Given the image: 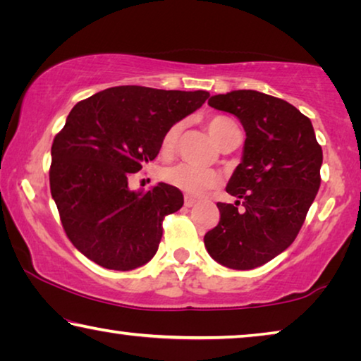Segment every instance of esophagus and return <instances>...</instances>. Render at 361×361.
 I'll return each mask as SVG.
<instances>
[{
	"instance_id": "esophagus-1",
	"label": "esophagus",
	"mask_w": 361,
	"mask_h": 361,
	"mask_svg": "<svg viewBox=\"0 0 361 361\" xmlns=\"http://www.w3.org/2000/svg\"><path fill=\"white\" fill-rule=\"evenodd\" d=\"M195 202H197V200L191 197V195H186V197H185V207H192Z\"/></svg>"
}]
</instances>
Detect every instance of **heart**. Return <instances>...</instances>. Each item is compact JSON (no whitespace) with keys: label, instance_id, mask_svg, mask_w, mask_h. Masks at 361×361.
Here are the masks:
<instances>
[{"label":"heart","instance_id":"b5f03b06","mask_svg":"<svg viewBox=\"0 0 361 361\" xmlns=\"http://www.w3.org/2000/svg\"><path fill=\"white\" fill-rule=\"evenodd\" d=\"M207 129L212 138L219 148H224L231 143H234L237 138H240V129L234 121L224 116H212L207 119ZM181 133V122H175L169 127L162 137V152L164 154H172L176 145H178ZM164 180L180 191L189 195L202 194L209 189L215 188L219 181V175L215 170L197 169L189 166V164H178V166L169 167L164 172Z\"/></svg>","mask_w":361,"mask_h":361}]
</instances>
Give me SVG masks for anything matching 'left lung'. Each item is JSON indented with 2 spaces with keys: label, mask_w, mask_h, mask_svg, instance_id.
I'll return each instance as SVG.
<instances>
[{
  "label": "left lung",
  "mask_w": 361,
  "mask_h": 361,
  "mask_svg": "<svg viewBox=\"0 0 361 361\" xmlns=\"http://www.w3.org/2000/svg\"><path fill=\"white\" fill-rule=\"evenodd\" d=\"M209 105L237 116L247 138L226 188L237 200L216 204L219 223L205 234V248L219 264L247 271L295 242L320 188L322 146L307 116L277 97L232 90Z\"/></svg>",
  "instance_id": "obj_1"
}]
</instances>
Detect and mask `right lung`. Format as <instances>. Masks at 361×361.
<instances>
[{
    "label": "right lung",
    "instance_id": "right-lung-1",
    "mask_svg": "<svg viewBox=\"0 0 361 361\" xmlns=\"http://www.w3.org/2000/svg\"><path fill=\"white\" fill-rule=\"evenodd\" d=\"M209 97L118 85L73 106L54 138L49 181L66 237L90 261L132 271L156 255L164 218L185 199L166 183L130 191L129 180L159 154L169 127Z\"/></svg>",
    "mask_w": 361,
    "mask_h": 361
}]
</instances>
